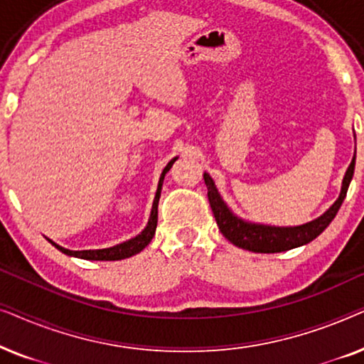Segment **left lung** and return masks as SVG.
<instances>
[{"mask_svg":"<svg viewBox=\"0 0 364 364\" xmlns=\"http://www.w3.org/2000/svg\"><path fill=\"white\" fill-rule=\"evenodd\" d=\"M356 141V136H355ZM355 161H356V151L353 156V161L350 167L346 168L345 177L341 182V191L340 196L335 200V203L328 208L325 213H321L320 217L315 220L303 223V225H293V227H278V225H265V223H255L248 222L245 218L235 215L232 212V208L227 205V202L223 200L220 192L213 182V178L208 176L207 172H203V181L207 186V196L208 202H210L213 217H215L218 230L222 232V235L227 238L228 242L243 250L255 252V253H278V252H287L291 248L303 247L306 243L320 235L325 228L330 225L333 218L336 217L338 210H340L343 200H345L348 187L355 173Z\"/></svg>","mask_w":364,"mask_h":364,"instance_id":"obj_1","label":"left lung"}]
</instances>
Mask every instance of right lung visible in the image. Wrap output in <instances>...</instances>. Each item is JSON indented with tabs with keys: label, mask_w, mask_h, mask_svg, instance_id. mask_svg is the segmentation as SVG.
Wrapping results in <instances>:
<instances>
[{
	"label": "right lung",
	"mask_w": 364,
	"mask_h": 364,
	"mask_svg": "<svg viewBox=\"0 0 364 364\" xmlns=\"http://www.w3.org/2000/svg\"><path fill=\"white\" fill-rule=\"evenodd\" d=\"M178 157H173L171 162L167 164L166 167H164V171L161 173V178H159V183H157V192H156V197H154V202H152V210H151V215H149V220H147V225L144 227V230L139 233V235L129 238V240L122 242V243H117V245L114 247H109V248H97V250H69V248H64L61 245H58V243H54L53 240H48L53 243L54 247L58 248L59 252H63L64 255H69V257H76V258H82V260H96V262H114V260H124V258H129L132 255H136V253L142 252L144 248H146L151 240L156 235V228H157V205H159V198H161V191H162V183H164V177H166V173L171 171L172 164L177 161Z\"/></svg>",
	"instance_id": "right-lung-1"
}]
</instances>
